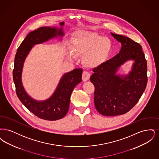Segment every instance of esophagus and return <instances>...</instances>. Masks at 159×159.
<instances>
[{
	"instance_id": "esophagus-1",
	"label": "esophagus",
	"mask_w": 159,
	"mask_h": 159,
	"mask_svg": "<svg viewBox=\"0 0 159 159\" xmlns=\"http://www.w3.org/2000/svg\"><path fill=\"white\" fill-rule=\"evenodd\" d=\"M90 76H91V75L88 71H84L83 72V74H82V80L84 82L87 81L89 79Z\"/></svg>"
}]
</instances>
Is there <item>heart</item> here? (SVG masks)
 <instances>
[{
	"mask_svg": "<svg viewBox=\"0 0 159 159\" xmlns=\"http://www.w3.org/2000/svg\"><path fill=\"white\" fill-rule=\"evenodd\" d=\"M112 43L108 38L89 31L80 32L71 44L73 55H84V64L91 67H97L104 64L110 53Z\"/></svg>",
	"mask_w": 159,
	"mask_h": 159,
	"instance_id": "b5f03b06",
	"label": "heart"
}]
</instances>
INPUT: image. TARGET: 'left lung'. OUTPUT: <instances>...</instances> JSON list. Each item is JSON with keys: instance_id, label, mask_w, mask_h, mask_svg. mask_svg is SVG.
Masks as SVG:
<instances>
[{"instance_id": "8db88e82", "label": "left lung", "mask_w": 159, "mask_h": 159, "mask_svg": "<svg viewBox=\"0 0 159 159\" xmlns=\"http://www.w3.org/2000/svg\"><path fill=\"white\" fill-rule=\"evenodd\" d=\"M121 42L120 53L92 70L90 77L95 86L94 104L99 113L106 116L128 113L141 97L146 88L148 78L147 64L142 46L130 38L111 33ZM135 61L128 76L115 73L121 64L129 59Z\"/></svg>"}]
</instances>
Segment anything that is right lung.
Here are the masks:
<instances>
[{
	"instance_id": "obj_1",
	"label": "right lung",
	"mask_w": 159,
	"mask_h": 159,
	"mask_svg": "<svg viewBox=\"0 0 159 159\" xmlns=\"http://www.w3.org/2000/svg\"><path fill=\"white\" fill-rule=\"evenodd\" d=\"M64 24L62 22L60 25ZM57 35H63L61 29L57 31L55 28L43 27L28 34L17 49L13 70L16 93L20 101L35 116L50 121L62 119L67 113L71 93L76 85L82 81V69L77 68L65 74L53 95L42 102L35 101L27 94L21 83V73L24 60L33 45L45 42Z\"/></svg>"
}]
</instances>
